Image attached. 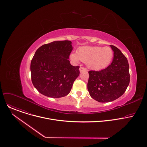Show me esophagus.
I'll use <instances>...</instances> for the list:
<instances>
[{
  "label": "esophagus",
  "mask_w": 147,
  "mask_h": 147,
  "mask_svg": "<svg viewBox=\"0 0 147 147\" xmlns=\"http://www.w3.org/2000/svg\"><path fill=\"white\" fill-rule=\"evenodd\" d=\"M79 70H80V73L83 72V71H87V70L86 68L83 67H80V69H79Z\"/></svg>",
  "instance_id": "1"
}]
</instances>
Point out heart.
<instances>
[{
	"mask_svg": "<svg viewBox=\"0 0 147 147\" xmlns=\"http://www.w3.org/2000/svg\"><path fill=\"white\" fill-rule=\"evenodd\" d=\"M113 56V52L109 47L86 46L78 49L77 54L72 53L70 57L76 62L87 63L90 69L99 70L109 65Z\"/></svg>",
	"mask_w": 147,
	"mask_h": 147,
	"instance_id": "b5f03b06",
	"label": "heart"
}]
</instances>
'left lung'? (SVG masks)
Returning <instances> with one entry per match:
<instances>
[{
  "label": "left lung",
  "mask_w": 147,
  "mask_h": 147,
  "mask_svg": "<svg viewBox=\"0 0 147 147\" xmlns=\"http://www.w3.org/2000/svg\"><path fill=\"white\" fill-rule=\"evenodd\" d=\"M114 53L112 63L100 71H88L87 88L90 96L99 102L113 101L121 96L129 85L130 76L127 58L117 47L111 45Z\"/></svg>",
  "instance_id": "1"
}]
</instances>
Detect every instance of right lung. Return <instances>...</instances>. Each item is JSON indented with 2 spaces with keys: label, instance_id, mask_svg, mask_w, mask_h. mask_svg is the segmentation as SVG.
<instances>
[{
  "label": "right lung",
  "instance_id": "obj_1",
  "mask_svg": "<svg viewBox=\"0 0 147 147\" xmlns=\"http://www.w3.org/2000/svg\"><path fill=\"white\" fill-rule=\"evenodd\" d=\"M70 40H57L39 47L31 62V80L42 94L51 98L68 95L80 74L79 66L70 63Z\"/></svg>",
  "mask_w": 147,
  "mask_h": 147
}]
</instances>
